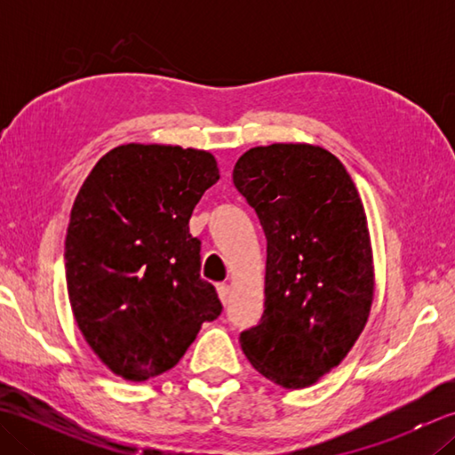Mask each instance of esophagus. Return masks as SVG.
Listing matches in <instances>:
<instances>
[{
  "label": "esophagus",
  "mask_w": 455,
  "mask_h": 455,
  "mask_svg": "<svg viewBox=\"0 0 455 455\" xmlns=\"http://www.w3.org/2000/svg\"><path fill=\"white\" fill-rule=\"evenodd\" d=\"M217 293H219V299L222 301V305H227L228 303L230 287L227 283H217Z\"/></svg>",
  "instance_id": "obj_1"
}]
</instances>
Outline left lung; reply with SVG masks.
I'll return each instance as SVG.
<instances>
[{
	"label": "left lung",
	"instance_id": "obj_1",
	"mask_svg": "<svg viewBox=\"0 0 455 455\" xmlns=\"http://www.w3.org/2000/svg\"><path fill=\"white\" fill-rule=\"evenodd\" d=\"M233 181L267 238L264 315L240 334L248 362L285 389H305L340 363L375 295L360 193L332 152L307 142L254 147Z\"/></svg>",
	"mask_w": 455,
	"mask_h": 455
}]
</instances>
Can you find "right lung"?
I'll return each mask as SVG.
<instances>
[{
	"instance_id": "obj_1",
	"label": "right lung",
	"mask_w": 455,
	"mask_h": 455,
	"mask_svg": "<svg viewBox=\"0 0 455 455\" xmlns=\"http://www.w3.org/2000/svg\"><path fill=\"white\" fill-rule=\"evenodd\" d=\"M219 178L207 150L131 142L101 156L78 191L68 299L85 342L123 379L172 370L222 311L189 235L193 209Z\"/></svg>"
}]
</instances>
